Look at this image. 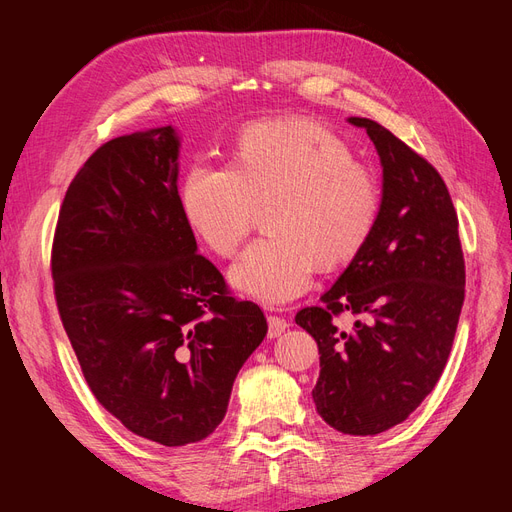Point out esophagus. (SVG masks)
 <instances>
[{"mask_svg":"<svg viewBox=\"0 0 512 512\" xmlns=\"http://www.w3.org/2000/svg\"><path fill=\"white\" fill-rule=\"evenodd\" d=\"M267 322H269V337H271V339H273V337H280V335L290 327L288 320H284L282 316H269Z\"/></svg>","mask_w":512,"mask_h":512,"instance_id":"obj_1","label":"esophagus"}]
</instances>
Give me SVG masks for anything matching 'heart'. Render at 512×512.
<instances>
[{
    "label": "heart",
    "mask_w": 512,
    "mask_h": 512,
    "mask_svg": "<svg viewBox=\"0 0 512 512\" xmlns=\"http://www.w3.org/2000/svg\"><path fill=\"white\" fill-rule=\"evenodd\" d=\"M269 203L271 235L247 245L228 280L245 297L275 307L309 290L316 262L337 267L363 250L382 194L374 170L307 119L256 123L239 136L232 166L198 160L183 179L185 218L220 256L237 252L256 207Z\"/></svg>",
    "instance_id": "obj_1"
}]
</instances>
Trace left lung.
I'll return each instance as SVG.
<instances>
[{
    "label": "left lung",
    "mask_w": 512,
    "mask_h": 512,
    "mask_svg": "<svg viewBox=\"0 0 512 512\" xmlns=\"http://www.w3.org/2000/svg\"><path fill=\"white\" fill-rule=\"evenodd\" d=\"M374 143L382 205L374 232L320 305L297 324L316 339L318 414L348 436H376L421 406L451 354L466 286L457 213L427 160L380 123L348 117ZM360 316L339 332L332 316Z\"/></svg>",
    "instance_id": "1"
}]
</instances>
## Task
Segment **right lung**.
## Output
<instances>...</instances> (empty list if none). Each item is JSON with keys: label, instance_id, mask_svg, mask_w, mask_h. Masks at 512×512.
<instances>
[{"label": "right lung", "instance_id": "add662e5", "mask_svg": "<svg viewBox=\"0 0 512 512\" xmlns=\"http://www.w3.org/2000/svg\"><path fill=\"white\" fill-rule=\"evenodd\" d=\"M173 126L117 136L72 179L53 241L61 322L91 393L132 433L205 440L239 369L267 335L198 254L177 190Z\"/></svg>", "mask_w": 512, "mask_h": 512}]
</instances>
